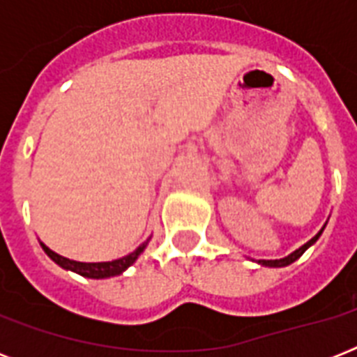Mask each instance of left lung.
Segmentation results:
<instances>
[{"mask_svg":"<svg viewBox=\"0 0 357 357\" xmlns=\"http://www.w3.org/2000/svg\"><path fill=\"white\" fill-rule=\"evenodd\" d=\"M324 228H326V224L322 226L321 231H319V234H317L315 237L310 238V241H307V243H305V244H302V246H300L298 250H294V252H291V254L285 255V257H282V259H259V261H255V263H257V265H263V266H271V268H282V266L291 265V263H294V261L302 257V254H304L305 250L311 248V246H313V244H315L317 241H319V237H321V235H322Z\"/></svg>","mask_w":357,"mask_h":357,"instance_id":"1","label":"left lung"}]
</instances>
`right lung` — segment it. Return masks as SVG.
Returning <instances> with one entry per match:
<instances>
[{"label": "right lung", "instance_id": "add662e5", "mask_svg": "<svg viewBox=\"0 0 357 357\" xmlns=\"http://www.w3.org/2000/svg\"><path fill=\"white\" fill-rule=\"evenodd\" d=\"M150 238H146L144 243L139 244L131 254L123 255V257H119V259L113 261H100V263H83V261L68 259V257H63V255L55 254V252H53L52 248H47L44 243H40V246L47 254V257L52 261H55V263H57L61 268H64V271H72L83 278H91V280H105V278L120 276L122 272L128 271L129 266L139 259V255L144 252L148 243H150Z\"/></svg>", "mask_w": 357, "mask_h": 357}]
</instances>
